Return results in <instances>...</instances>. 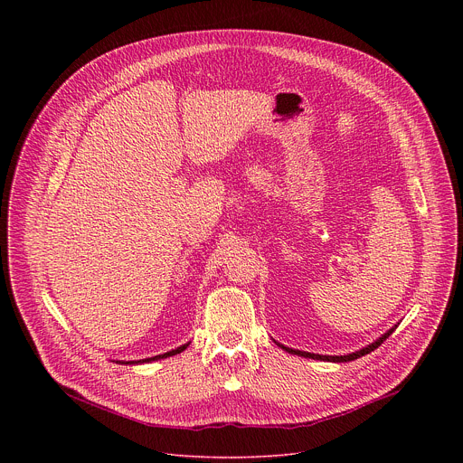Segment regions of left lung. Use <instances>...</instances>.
Listing matches in <instances>:
<instances>
[{"mask_svg": "<svg viewBox=\"0 0 463 463\" xmlns=\"http://www.w3.org/2000/svg\"><path fill=\"white\" fill-rule=\"evenodd\" d=\"M395 327H392V329H388V332L384 334V335H381L375 343H372L370 346H366V348H363V350H359V352H355V354H348V355H318V354H309V352H300V350H293V348H288V346H282V345H279V346H282L286 352H289V354H293V355H302V357H307V359H320V361H332V363H346V361H354V359H359V357H363V355H366V354H370V352H373L375 348H379L390 335H392V332H393Z\"/></svg>", "mask_w": 463, "mask_h": 463, "instance_id": "1", "label": "left lung"}]
</instances>
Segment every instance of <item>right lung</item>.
<instances>
[{
    "label": "right lung",
    "mask_w": 463,
    "mask_h": 463,
    "mask_svg": "<svg viewBox=\"0 0 463 463\" xmlns=\"http://www.w3.org/2000/svg\"><path fill=\"white\" fill-rule=\"evenodd\" d=\"M188 345H183V346H179V348H175V350H172V352H166V354H163V355H156V357H148V359H143V361H128V363H124V364H134V363H148V361H156V359H165V357H170V355H175V354H181L184 348H186Z\"/></svg>",
    "instance_id": "obj_1"
}]
</instances>
